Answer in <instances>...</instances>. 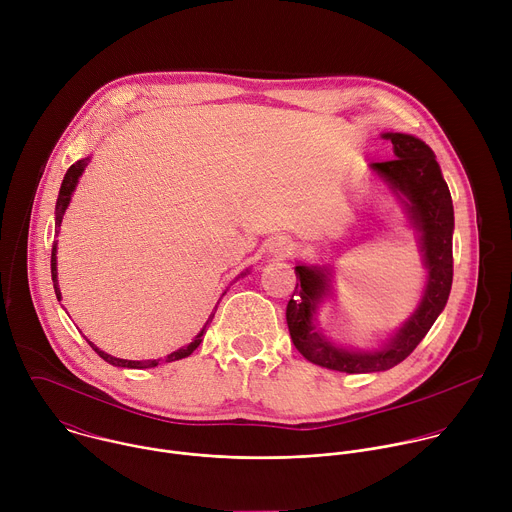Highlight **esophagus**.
Listing matches in <instances>:
<instances>
[{"label": "esophagus", "mask_w": 512, "mask_h": 512, "mask_svg": "<svg viewBox=\"0 0 512 512\" xmlns=\"http://www.w3.org/2000/svg\"><path fill=\"white\" fill-rule=\"evenodd\" d=\"M291 249H294V245H291V241L287 237H275L269 245V251L275 257H287L291 253Z\"/></svg>", "instance_id": "34e87169"}]
</instances>
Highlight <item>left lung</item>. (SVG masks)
Wrapping results in <instances>:
<instances>
[{
  "mask_svg": "<svg viewBox=\"0 0 512 512\" xmlns=\"http://www.w3.org/2000/svg\"><path fill=\"white\" fill-rule=\"evenodd\" d=\"M383 137L393 143L395 160L371 164V172L391 188L409 225L417 231L421 261L427 271L417 308L379 348L336 344L322 334L316 318L320 304L332 294L334 267L330 263H298L300 283L285 312L289 336L302 356L318 367L348 375L389 371L405 360L444 312L454 277V204L435 154L425 141L409 133L389 131Z\"/></svg>",
  "mask_w": 512,
  "mask_h": 512,
  "instance_id": "8db88e82",
  "label": "left lung"
}]
</instances>
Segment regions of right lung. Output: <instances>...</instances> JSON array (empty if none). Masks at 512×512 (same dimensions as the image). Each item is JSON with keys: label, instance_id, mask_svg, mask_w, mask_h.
<instances>
[{"label": "right lung", "instance_id": "1", "mask_svg": "<svg viewBox=\"0 0 512 512\" xmlns=\"http://www.w3.org/2000/svg\"><path fill=\"white\" fill-rule=\"evenodd\" d=\"M89 162H91V156H87V158H83V160H79V162H75L72 164L68 170H66V174H64V180H62V186H60V192H58V200H56V210H54V225H56V235H58V227H60V223H62V216H64V212H66V208H68V204H70V198H72V192L77 190V184H79V178L83 176V172H85V168L89 166ZM58 247V241H54V245H52V257H50V271H52V283H54V294H56V298H58V302L62 300V296H60V287H58V269H56V249ZM249 273V269L247 271H243L239 277H245ZM237 277V279H239ZM227 294V291H225ZM223 294V296H225ZM214 312H216V308H214ZM214 318V314H210L208 316V320H206V324L202 326V330L194 336V340L190 342V344H186V346H182V348H178V350H174L172 354H168L166 356V362H174V360H180V358H186V356H190L198 346H200V342H202V338H204V334H206V326H208V322ZM89 344H91V348L103 358V360H107L109 364H113V367H121V369H152V367H158L160 364V358L158 360H127V358H117V356H111V354H107V352H103L101 348H97L91 340H87Z\"/></svg>", "mask_w": 512, "mask_h": 512}]
</instances>
